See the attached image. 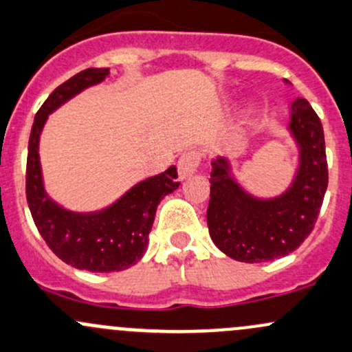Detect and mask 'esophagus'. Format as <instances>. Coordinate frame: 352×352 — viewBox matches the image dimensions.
I'll return each instance as SVG.
<instances>
[{
  "instance_id": "1",
  "label": "esophagus",
  "mask_w": 352,
  "mask_h": 352,
  "mask_svg": "<svg viewBox=\"0 0 352 352\" xmlns=\"http://www.w3.org/2000/svg\"><path fill=\"white\" fill-rule=\"evenodd\" d=\"M199 164H201V157H199L197 151H186V153L180 155L179 162H177L180 179H187V177L194 175L197 172Z\"/></svg>"
}]
</instances>
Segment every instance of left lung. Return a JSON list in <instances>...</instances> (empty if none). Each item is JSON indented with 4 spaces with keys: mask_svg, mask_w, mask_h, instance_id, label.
<instances>
[{
    "mask_svg": "<svg viewBox=\"0 0 352 352\" xmlns=\"http://www.w3.org/2000/svg\"><path fill=\"white\" fill-rule=\"evenodd\" d=\"M288 129L298 146V168L278 197H254L236 182L228 158L212 160L207 226L214 244L232 260L261 263L287 256L316 226L329 172L322 123L307 99L292 102Z\"/></svg>",
    "mask_w": 352,
    "mask_h": 352,
    "instance_id": "obj_1",
    "label": "left lung"
}]
</instances>
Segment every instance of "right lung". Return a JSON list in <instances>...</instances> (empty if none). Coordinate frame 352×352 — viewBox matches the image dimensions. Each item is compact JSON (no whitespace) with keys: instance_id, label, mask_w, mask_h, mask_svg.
<instances>
[{"instance_id":"right-lung-1","label":"right lung","mask_w":352,"mask_h":352,"mask_svg":"<svg viewBox=\"0 0 352 352\" xmlns=\"http://www.w3.org/2000/svg\"><path fill=\"white\" fill-rule=\"evenodd\" d=\"M108 76L109 69H86L52 92L33 121L27 158V201L36 229L62 261L94 273L121 272L142 260L158 204L180 186L177 168L170 166L164 173L138 182L114 204L98 212H72L47 195L38 155L40 133L47 118Z\"/></svg>"}]
</instances>
